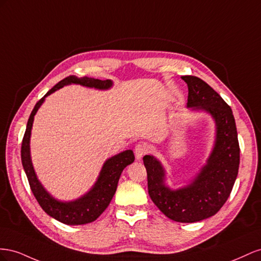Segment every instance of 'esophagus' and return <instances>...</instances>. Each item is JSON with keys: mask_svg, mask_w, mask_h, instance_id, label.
<instances>
[{"mask_svg": "<svg viewBox=\"0 0 261 261\" xmlns=\"http://www.w3.org/2000/svg\"><path fill=\"white\" fill-rule=\"evenodd\" d=\"M147 152V148L144 144H137L135 147V154H136V159L137 160H141L143 158V155H145Z\"/></svg>", "mask_w": 261, "mask_h": 261, "instance_id": "esophagus-1", "label": "esophagus"}]
</instances>
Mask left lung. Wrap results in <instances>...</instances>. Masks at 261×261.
Masks as SVG:
<instances>
[{"label":"left lung","mask_w":261,"mask_h":261,"mask_svg":"<svg viewBox=\"0 0 261 261\" xmlns=\"http://www.w3.org/2000/svg\"><path fill=\"white\" fill-rule=\"evenodd\" d=\"M181 79L188 86L187 107L209 114L215 139L205 165L184 187L166 185V170L153 155L143 158L147 189L154 204L170 220L193 223L212 217L226 202L240 167V144L233 111L214 89L197 76Z\"/></svg>","instance_id":"1"}]
</instances>
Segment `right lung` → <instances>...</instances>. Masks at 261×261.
Returning a JSON list of instances; mask_svg holds the SVG:
<instances>
[{
    "label": "right lung",
    "instance_id": "right-lung-1",
    "mask_svg": "<svg viewBox=\"0 0 261 261\" xmlns=\"http://www.w3.org/2000/svg\"><path fill=\"white\" fill-rule=\"evenodd\" d=\"M76 84L85 86L88 88L99 89V91H107L114 85L113 81L106 80L101 81L93 77H77L75 75H70L59 82L57 85L52 87L50 91L43 96V97L36 103L31 116H29L25 136L21 143V164H23L24 170L28 178L29 186L34 193L35 198L51 218L57 221L64 223L68 225H82L87 223L94 222L99 215L106 210L109 205L111 199H113L117 190L119 178L121 176L122 170L135 162V154L132 150H125L121 153H118L111 156L100 169L97 180L95 181L93 187L89 189L85 195L72 200V201H61L56 199L50 195V192L46 190L42 184L39 181L38 177L35 172V168L32 162L31 155V137L34 123V118L37 111L43 103L47 96L55 93L58 89L63 86Z\"/></svg>",
    "mask_w": 261,
    "mask_h": 261
}]
</instances>
